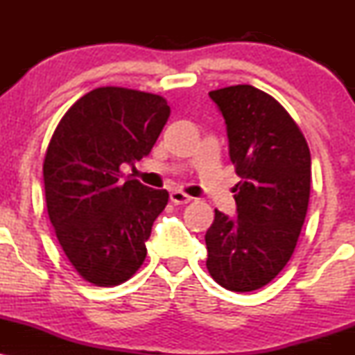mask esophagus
I'll list each match as a JSON object with an SVG mask.
<instances>
[{
	"mask_svg": "<svg viewBox=\"0 0 355 355\" xmlns=\"http://www.w3.org/2000/svg\"><path fill=\"white\" fill-rule=\"evenodd\" d=\"M170 200H172L173 203H177V205H185V203L191 202V197L190 195L183 193V191H180V190H173L172 193H170Z\"/></svg>",
	"mask_w": 355,
	"mask_h": 355,
	"instance_id": "34e87169",
	"label": "esophagus"
}]
</instances>
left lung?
<instances>
[{"instance_id": "left-lung-1", "label": "left lung", "mask_w": 355, "mask_h": 355, "mask_svg": "<svg viewBox=\"0 0 355 355\" xmlns=\"http://www.w3.org/2000/svg\"><path fill=\"white\" fill-rule=\"evenodd\" d=\"M227 125L240 182L237 217L215 210L205 234L207 268L232 292L263 287L287 266L311 197V152L287 110L252 85L209 93Z\"/></svg>"}]
</instances>
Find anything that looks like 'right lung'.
Returning a JSON list of instances; mask_svg holds the SVG:
<instances>
[{
    "label": "right lung",
    "instance_id": "right-lung-1",
    "mask_svg": "<svg viewBox=\"0 0 355 355\" xmlns=\"http://www.w3.org/2000/svg\"><path fill=\"white\" fill-rule=\"evenodd\" d=\"M170 116L153 93L101 87L61 118L43 164L44 197L64 255L85 280L113 287L144 263L168 191L121 180V165L152 152Z\"/></svg>",
    "mask_w": 355,
    "mask_h": 355
}]
</instances>
